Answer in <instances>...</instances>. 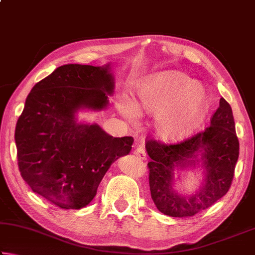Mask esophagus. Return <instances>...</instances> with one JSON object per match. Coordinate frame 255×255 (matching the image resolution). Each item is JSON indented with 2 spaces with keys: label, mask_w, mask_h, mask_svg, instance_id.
I'll return each mask as SVG.
<instances>
[{
  "label": "esophagus",
  "mask_w": 255,
  "mask_h": 255,
  "mask_svg": "<svg viewBox=\"0 0 255 255\" xmlns=\"http://www.w3.org/2000/svg\"><path fill=\"white\" fill-rule=\"evenodd\" d=\"M133 154H135L138 158L146 159L145 149H144V147H141V146H138V147L135 149V152H133Z\"/></svg>",
  "instance_id": "34e87169"
}]
</instances>
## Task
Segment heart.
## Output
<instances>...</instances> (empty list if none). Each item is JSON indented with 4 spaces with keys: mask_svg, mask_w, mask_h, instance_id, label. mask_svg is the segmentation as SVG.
<instances>
[{
    "mask_svg": "<svg viewBox=\"0 0 255 255\" xmlns=\"http://www.w3.org/2000/svg\"><path fill=\"white\" fill-rule=\"evenodd\" d=\"M137 98L124 97L119 110L129 118L132 111L154 116L153 130L166 143H178L195 131L209 108L208 93L182 73L166 71L146 77L137 85Z\"/></svg>",
    "mask_w": 255,
    "mask_h": 255,
    "instance_id": "obj_1",
    "label": "heart"
}]
</instances>
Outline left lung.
<instances>
[{"instance_id":"8db88e82","label":"left lung","mask_w":255,"mask_h":255,"mask_svg":"<svg viewBox=\"0 0 255 255\" xmlns=\"http://www.w3.org/2000/svg\"><path fill=\"white\" fill-rule=\"evenodd\" d=\"M145 147L150 157V196L157 209L171 217L196 215L225 196L234 178L240 144L232 108L222 98L204 131L175 145L149 139ZM198 166L204 169L202 187L190 196L179 194L174 189L175 172Z\"/></svg>"}]
</instances>
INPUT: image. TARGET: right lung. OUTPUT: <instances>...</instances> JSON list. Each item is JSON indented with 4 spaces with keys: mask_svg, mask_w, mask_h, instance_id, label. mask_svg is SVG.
Instances as JSON below:
<instances>
[{
    "mask_svg": "<svg viewBox=\"0 0 255 255\" xmlns=\"http://www.w3.org/2000/svg\"><path fill=\"white\" fill-rule=\"evenodd\" d=\"M115 89L110 64H67L33 86L15 127L21 176L62 209L88 206L111 164L128 155L132 137L115 138L80 111H102Z\"/></svg>",
    "mask_w": 255,
    "mask_h": 255,
    "instance_id": "add662e5",
    "label": "right lung"
}]
</instances>
